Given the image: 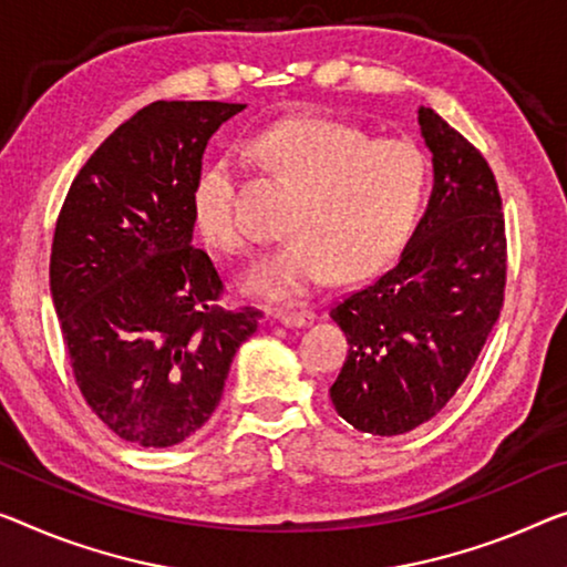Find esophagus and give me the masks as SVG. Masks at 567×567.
Masks as SVG:
<instances>
[{
  "instance_id": "esophagus-1",
  "label": "esophagus",
  "mask_w": 567,
  "mask_h": 567,
  "mask_svg": "<svg viewBox=\"0 0 567 567\" xmlns=\"http://www.w3.org/2000/svg\"><path fill=\"white\" fill-rule=\"evenodd\" d=\"M274 319L281 321L284 327H307L317 319V313L311 309H276Z\"/></svg>"
}]
</instances>
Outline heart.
I'll return each mask as SVG.
<instances>
[{"label": "heart", "mask_w": 567, "mask_h": 567, "mask_svg": "<svg viewBox=\"0 0 567 567\" xmlns=\"http://www.w3.org/2000/svg\"><path fill=\"white\" fill-rule=\"evenodd\" d=\"M250 154L293 189L289 238L250 271L246 289L293 299L337 274L372 276L403 254L421 223L431 164L408 138H372L327 116H293L266 128ZM195 228L225 254H246L250 235L235 210L228 164H210L195 182Z\"/></svg>", "instance_id": "b5f03b06"}]
</instances>
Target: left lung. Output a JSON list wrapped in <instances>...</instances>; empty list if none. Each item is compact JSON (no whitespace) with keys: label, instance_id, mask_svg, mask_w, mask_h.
Returning <instances> with one entry per match:
<instances>
[{"label":"left lung","instance_id":"8db88e82","mask_svg":"<svg viewBox=\"0 0 567 567\" xmlns=\"http://www.w3.org/2000/svg\"><path fill=\"white\" fill-rule=\"evenodd\" d=\"M433 195L398 264L332 307L350 352L329 388L357 431L400 435L443 411L499 319L507 286L502 195L482 152L417 111Z\"/></svg>","mask_w":567,"mask_h":567}]
</instances>
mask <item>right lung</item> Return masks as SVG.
<instances>
[{
	"label": "right lung",
	"instance_id": "right-lung-1",
	"mask_svg": "<svg viewBox=\"0 0 567 567\" xmlns=\"http://www.w3.org/2000/svg\"><path fill=\"white\" fill-rule=\"evenodd\" d=\"M243 109L150 103L91 154L60 207L50 291L75 385L136 446H177L210 421L264 317L225 309L213 258L193 246L207 142Z\"/></svg>",
	"mask_w": 567,
	"mask_h": 567
}]
</instances>
